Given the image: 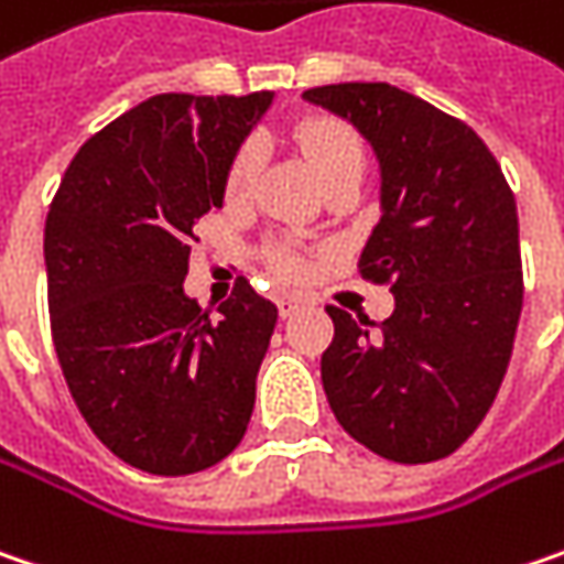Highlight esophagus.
<instances>
[{
	"mask_svg": "<svg viewBox=\"0 0 564 564\" xmlns=\"http://www.w3.org/2000/svg\"><path fill=\"white\" fill-rule=\"evenodd\" d=\"M297 307H301V301L295 297H279V317H292Z\"/></svg>",
	"mask_w": 564,
	"mask_h": 564,
	"instance_id": "obj_1",
	"label": "esophagus"
}]
</instances>
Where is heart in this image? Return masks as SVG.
I'll use <instances>...</instances> for the list:
<instances>
[{
    "instance_id": "1",
    "label": "heart",
    "mask_w": 564,
    "mask_h": 564,
    "mask_svg": "<svg viewBox=\"0 0 564 564\" xmlns=\"http://www.w3.org/2000/svg\"><path fill=\"white\" fill-rule=\"evenodd\" d=\"M297 149L304 161L311 164L314 177L321 186L333 184L339 177H361L365 174V142L358 139V132L339 120H311L295 132ZM260 171V145L250 139L238 149V155L231 158L228 177H225V193L231 199H240L250 193V186L257 181ZM285 269H295L292 260H282Z\"/></svg>"
}]
</instances>
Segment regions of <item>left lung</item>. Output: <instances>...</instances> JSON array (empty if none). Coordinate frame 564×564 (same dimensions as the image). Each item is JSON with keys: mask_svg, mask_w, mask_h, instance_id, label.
<instances>
[{"mask_svg": "<svg viewBox=\"0 0 564 564\" xmlns=\"http://www.w3.org/2000/svg\"><path fill=\"white\" fill-rule=\"evenodd\" d=\"M301 98L352 123L380 167V218L361 275L390 282L383 324L326 307V400L349 435L397 464L454 454L486 419L521 321L518 206L473 129L387 82Z\"/></svg>", "mask_w": 564, "mask_h": 564, "instance_id": "obj_1", "label": "left lung"}]
</instances>
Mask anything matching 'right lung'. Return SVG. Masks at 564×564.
Returning <instances> with one entry per match:
<instances>
[{
    "mask_svg": "<svg viewBox=\"0 0 564 564\" xmlns=\"http://www.w3.org/2000/svg\"><path fill=\"white\" fill-rule=\"evenodd\" d=\"M272 91L155 95L91 135L43 228L50 326L72 400L123 464L189 476L247 432L275 304L243 279L218 317L184 292L199 218Z\"/></svg>",
    "mask_w": 564,
    "mask_h": 564,
    "instance_id": "add662e5",
    "label": "right lung"
}]
</instances>
